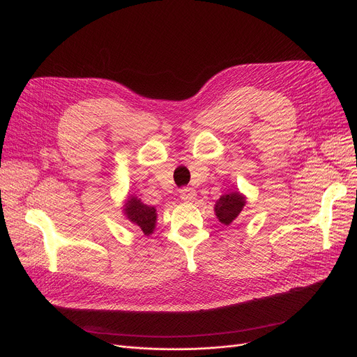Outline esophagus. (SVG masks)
<instances>
[{
  "label": "esophagus",
  "mask_w": 357,
  "mask_h": 357,
  "mask_svg": "<svg viewBox=\"0 0 357 357\" xmlns=\"http://www.w3.org/2000/svg\"><path fill=\"white\" fill-rule=\"evenodd\" d=\"M196 190L191 188V187H184L180 190V199L184 202V203H191L196 200Z\"/></svg>",
  "instance_id": "obj_1"
}]
</instances>
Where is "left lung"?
Wrapping results in <instances>:
<instances>
[{"label": "left lung", "instance_id": "1", "mask_svg": "<svg viewBox=\"0 0 357 357\" xmlns=\"http://www.w3.org/2000/svg\"><path fill=\"white\" fill-rule=\"evenodd\" d=\"M245 203H248L245 202V196L240 193L238 190L223 195L214 204V213L218 222L223 223L225 226L231 225L244 208Z\"/></svg>", "mask_w": 357, "mask_h": 357}]
</instances>
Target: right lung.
Wrapping results in <instances>:
<instances>
[{
    "label": "right lung",
    "instance_id": "obj_1",
    "mask_svg": "<svg viewBox=\"0 0 357 357\" xmlns=\"http://www.w3.org/2000/svg\"><path fill=\"white\" fill-rule=\"evenodd\" d=\"M123 214L130 223L139 227L146 236H150L157 223L155 207L144 204L139 197L130 195L123 204Z\"/></svg>",
    "mask_w": 357,
    "mask_h": 357
}]
</instances>
